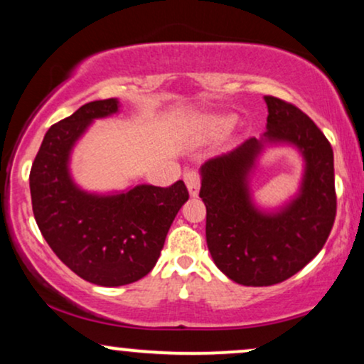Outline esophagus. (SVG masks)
I'll return each instance as SVG.
<instances>
[{
	"mask_svg": "<svg viewBox=\"0 0 364 364\" xmlns=\"http://www.w3.org/2000/svg\"><path fill=\"white\" fill-rule=\"evenodd\" d=\"M185 183L191 196H196L200 191V174L196 171H188L185 174Z\"/></svg>",
	"mask_w": 364,
	"mask_h": 364,
	"instance_id": "obj_1",
	"label": "esophagus"
}]
</instances>
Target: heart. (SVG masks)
Listing matches in <instances>:
<instances>
[{
  "label": "heart",
  "instance_id": "obj_1",
  "mask_svg": "<svg viewBox=\"0 0 364 364\" xmlns=\"http://www.w3.org/2000/svg\"><path fill=\"white\" fill-rule=\"evenodd\" d=\"M236 123V118L232 114H217V116H210L205 121V127L210 129V132H225V129H229L232 127V124Z\"/></svg>",
  "mask_w": 364,
  "mask_h": 364
}]
</instances>
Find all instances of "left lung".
<instances>
[{
	"instance_id": "1",
	"label": "left lung",
	"mask_w": 364,
	"mask_h": 364,
	"mask_svg": "<svg viewBox=\"0 0 364 364\" xmlns=\"http://www.w3.org/2000/svg\"><path fill=\"white\" fill-rule=\"evenodd\" d=\"M267 132L200 168L212 260L243 286H272L303 269L325 245L336 219L333 152L298 107L267 95ZM291 146L304 159L296 193L277 208L254 200L251 178L267 148Z\"/></svg>"
}]
</instances>
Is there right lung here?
Masks as SVG:
<instances>
[{
    "instance_id": "1",
    "label": "right lung",
    "mask_w": 364,
    "mask_h": 364,
    "mask_svg": "<svg viewBox=\"0 0 364 364\" xmlns=\"http://www.w3.org/2000/svg\"><path fill=\"white\" fill-rule=\"evenodd\" d=\"M118 99L94 101L53 124L31 171L36 223L68 269L104 287L145 277L188 200L183 181L169 188L132 185L106 193L83 190L73 179L72 154L95 119L118 114Z\"/></svg>"
}]
</instances>
